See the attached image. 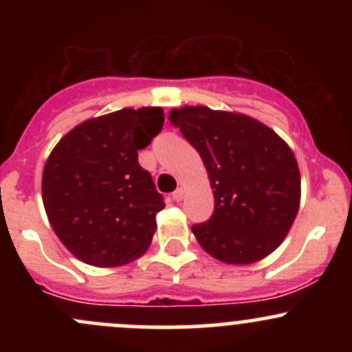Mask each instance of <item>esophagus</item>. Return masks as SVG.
Instances as JSON below:
<instances>
[{
    "label": "esophagus",
    "instance_id": "1",
    "mask_svg": "<svg viewBox=\"0 0 352 352\" xmlns=\"http://www.w3.org/2000/svg\"><path fill=\"white\" fill-rule=\"evenodd\" d=\"M172 197H173V201H177V202L182 201V199H184V189H182V187H179V189H177L175 192L172 194Z\"/></svg>",
    "mask_w": 352,
    "mask_h": 352
}]
</instances>
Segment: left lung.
I'll return each mask as SVG.
<instances>
[{"label":"left lung","mask_w":352,"mask_h":352,"mask_svg":"<svg viewBox=\"0 0 352 352\" xmlns=\"http://www.w3.org/2000/svg\"><path fill=\"white\" fill-rule=\"evenodd\" d=\"M168 119L201 155L214 194L211 218L192 226L199 245L225 264L267 257L300 208V170L291 148L243 113L186 105Z\"/></svg>","instance_id":"left-lung-1"}]
</instances>
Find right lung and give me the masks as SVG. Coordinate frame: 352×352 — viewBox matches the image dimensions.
<instances>
[{
  "label": "right lung",
  "instance_id": "add662e5",
  "mask_svg": "<svg viewBox=\"0 0 352 352\" xmlns=\"http://www.w3.org/2000/svg\"><path fill=\"white\" fill-rule=\"evenodd\" d=\"M163 122L162 107L117 110L81 122L49 155L42 173L45 212L58 239L85 264H127L151 243L165 202L138 163V150Z\"/></svg>",
  "mask_w": 352,
  "mask_h": 352
}]
</instances>
